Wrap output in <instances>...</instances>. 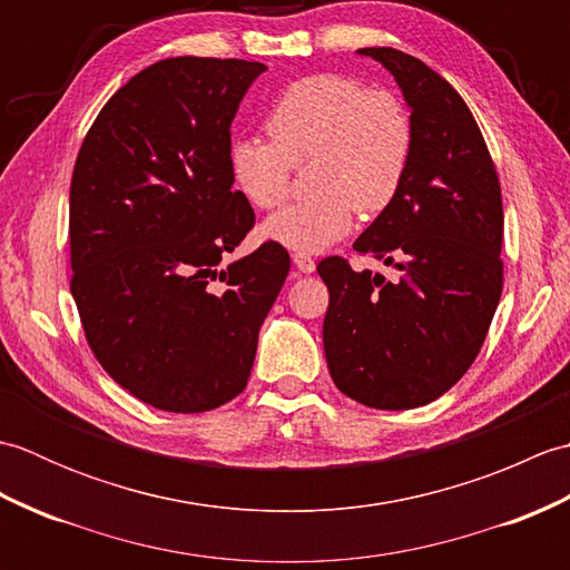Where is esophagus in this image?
Listing matches in <instances>:
<instances>
[{"mask_svg": "<svg viewBox=\"0 0 570 570\" xmlns=\"http://www.w3.org/2000/svg\"><path fill=\"white\" fill-rule=\"evenodd\" d=\"M292 259H294V264L298 266V272L311 274L313 269H316V262H313V257H308V254H304V252H296Z\"/></svg>", "mask_w": 570, "mask_h": 570, "instance_id": "34e87169", "label": "esophagus"}]
</instances>
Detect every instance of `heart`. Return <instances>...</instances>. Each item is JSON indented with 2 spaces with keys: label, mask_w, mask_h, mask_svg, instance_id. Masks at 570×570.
Listing matches in <instances>:
<instances>
[{
  "label": "heart",
  "mask_w": 570,
  "mask_h": 570,
  "mask_svg": "<svg viewBox=\"0 0 570 570\" xmlns=\"http://www.w3.org/2000/svg\"><path fill=\"white\" fill-rule=\"evenodd\" d=\"M269 141L239 137L227 147L235 188L254 208L274 210L294 168L311 164L316 196L262 225V237L294 252H323L355 225V210L380 215L404 184L414 122L396 92L337 72L306 76L278 95L264 119Z\"/></svg>",
  "instance_id": "obj_1"
}]
</instances>
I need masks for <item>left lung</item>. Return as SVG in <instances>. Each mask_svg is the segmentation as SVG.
Wrapping results in <instances>:
<instances>
[{
	"instance_id": "8db88e82",
	"label": "left lung",
	"mask_w": 570,
	"mask_h": 570,
	"mask_svg": "<svg viewBox=\"0 0 570 570\" xmlns=\"http://www.w3.org/2000/svg\"><path fill=\"white\" fill-rule=\"evenodd\" d=\"M392 72L411 107L404 184L353 249L399 269L386 282L325 257L323 345L337 390L402 411L445 394L475 362L502 296V190L465 100L423 60L360 48Z\"/></svg>"
}]
</instances>
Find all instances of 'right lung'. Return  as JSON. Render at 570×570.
Listing matches in <instances>:
<instances>
[{
  "instance_id": "obj_1",
  "label": "right lung",
  "mask_w": 570,
  "mask_h": 570,
  "mask_svg": "<svg viewBox=\"0 0 570 570\" xmlns=\"http://www.w3.org/2000/svg\"><path fill=\"white\" fill-rule=\"evenodd\" d=\"M266 66L166 58L95 117L70 180V294L92 355L174 414L227 404L247 386L259 328L286 282L276 242L217 269L254 227L233 190L229 125Z\"/></svg>"
}]
</instances>
